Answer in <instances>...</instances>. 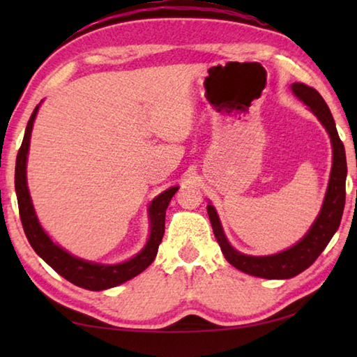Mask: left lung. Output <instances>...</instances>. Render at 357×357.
Returning <instances> with one entry per match:
<instances>
[{"label":"left lung","instance_id":"obj_1","mask_svg":"<svg viewBox=\"0 0 357 357\" xmlns=\"http://www.w3.org/2000/svg\"><path fill=\"white\" fill-rule=\"evenodd\" d=\"M291 91L296 98L309 107V110L323 124V128L331 138L332 146V167L328 189H326L323 206L319 209V214L317 215L315 222L312 223L309 231L294 245L279 253H274V255H245V253L236 250L228 243L215 208L211 203L206 206L214 236L227 261L236 269L243 271V273L261 277V279H291V277L301 274L302 271L312 266L335 234L338 225H340L343 208H345L347 155L329 107L326 105L324 99L319 96L317 89L307 86L304 83H293Z\"/></svg>","mask_w":357,"mask_h":357}]
</instances>
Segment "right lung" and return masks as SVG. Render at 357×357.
I'll use <instances>...</instances> for the list:
<instances>
[{
    "instance_id": "right-lung-1",
    "label": "right lung",
    "mask_w": 357,
    "mask_h": 357,
    "mask_svg": "<svg viewBox=\"0 0 357 357\" xmlns=\"http://www.w3.org/2000/svg\"><path fill=\"white\" fill-rule=\"evenodd\" d=\"M39 107L40 104L34 108L31 118L28 121L25 137H23L22 146L19 154H17L15 162V193L17 202H19L22 225L23 229H25L28 243L31 244L34 252L48 266H52L59 275L80 288L91 289V291H102V289L118 287L121 283L134 279L135 275L143 273L154 261L165 233V211L179 187H170V189L164 190L149 203V238L137 255L118 264H102L74 257L72 253L63 249L61 245H58L55 241L48 236L45 229L42 228L38 215H36L31 195H29L26 181V162L33 124L36 114L39 112Z\"/></svg>"
}]
</instances>
